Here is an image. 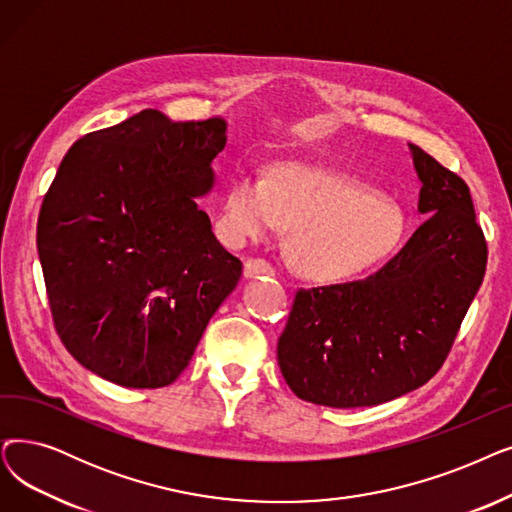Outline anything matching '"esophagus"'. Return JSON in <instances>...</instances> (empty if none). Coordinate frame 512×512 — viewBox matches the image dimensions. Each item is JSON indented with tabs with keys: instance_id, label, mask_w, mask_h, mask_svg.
<instances>
[{
	"instance_id": "1",
	"label": "esophagus",
	"mask_w": 512,
	"mask_h": 512,
	"mask_svg": "<svg viewBox=\"0 0 512 512\" xmlns=\"http://www.w3.org/2000/svg\"><path fill=\"white\" fill-rule=\"evenodd\" d=\"M276 270L270 261L265 259H247L244 261V276L255 278V276H274Z\"/></svg>"
}]
</instances>
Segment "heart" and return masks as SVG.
<instances>
[{"instance_id": "obj_1", "label": "heart", "mask_w": 512, "mask_h": 512, "mask_svg": "<svg viewBox=\"0 0 512 512\" xmlns=\"http://www.w3.org/2000/svg\"><path fill=\"white\" fill-rule=\"evenodd\" d=\"M219 228L242 247L293 228L288 257L311 280L339 282L387 257L404 234L399 209L370 188L305 163H284L270 180L240 171L221 201Z\"/></svg>"}]
</instances>
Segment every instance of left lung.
I'll list each match as a JSON object with an SVG mask.
<instances>
[{
  "label": "left lung",
  "mask_w": 512,
  "mask_h": 512,
  "mask_svg": "<svg viewBox=\"0 0 512 512\" xmlns=\"http://www.w3.org/2000/svg\"><path fill=\"white\" fill-rule=\"evenodd\" d=\"M429 219L379 272L301 288L278 339L291 391L330 408L379 406L437 374L483 282L487 244L469 186L408 144Z\"/></svg>",
  "instance_id": "8db88e82"
}]
</instances>
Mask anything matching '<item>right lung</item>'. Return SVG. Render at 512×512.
Wrapping results in <instances>:
<instances>
[{"label": "right lung", "instance_id": "1", "mask_svg": "<svg viewBox=\"0 0 512 512\" xmlns=\"http://www.w3.org/2000/svg\"><path fill=\"white\" fill-rule=\"evenodd\" d=\"M226 131L219 117L142 110L77 140L43 198L37 251L56 332L110 383L171 385L240 280L196 203Z\"/></svg>", "mask_w": 512, "mask_h": 512}]
</instances>
